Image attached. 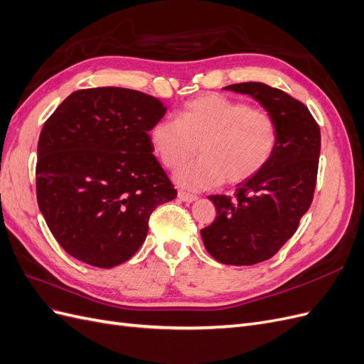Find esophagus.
Segmentation results:
<instances>
[{"instance_id": "obj_1", "label": "esophagus", "mask_w": 364, "mask_h": 364, "mask_svg": "<svg viewBox=\"0 0 364 364\" xmlns=\"http://www.w3.org/2000/svg\"><path fill=\"white\" fill-rule=\"evenodd\" d=\"M178 197L182 200V202H186V203H191L197 199L196 194H191V193H186V191H179L178 193Z\"/></svg>"}]
</instances>
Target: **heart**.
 <instances>
[{
  "mask_svg": "<svg viewBox=\"0 0 364 364\" xmlns=\"http://www.w3.org/2000/svg\"><path fill=\"white\" fill-rule=\"evenodd\" d=\"M153 151L165 168L178 170L197 150L202 159L178 174L190 190L240 185L255 178L279 144V124L270 112L222 94L186 102L178 118H161L150 130Z\"/></svg>",
  "mask_w": 364,
  "mask_h": 364,
  "instance_id": "1",
  "label": "heart"
}]
</instances>
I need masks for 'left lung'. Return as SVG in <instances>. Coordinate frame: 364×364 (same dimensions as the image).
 Returning a JSON list of instances; mask_svg holds the SVG:
<instances>
[{
  "label": "left lung",
  "instance_id": "1",
  "mask_svg": "<svg viewBox=\"0 0 364 364\" xmlns=\"http://www.w3.org/2000/svg\"><path fill=\"white\" fill-rule=\"evenodd\" d=\"M249 94L277 118L279 144L255 178L237 185L234 196H208L215 220L200 230L209 255L223 264L252 266L272 258L293 237L314 196L321 129L308 107L259 82L229 85Z\"/></svg>",
  "mask_w": 364,
  "mask_h": 364
}]
</instances>
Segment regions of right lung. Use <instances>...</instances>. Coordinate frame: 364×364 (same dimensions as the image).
I'll return each mask as SVG.
<instances>
[{"instance_id":"right-lung-1","label":"right lung","mask_w":364,"mask_h":364,"mask_svg":"<svg viewBox=\"0 0 364 364\" xmlns=\"http://www.w3.org/2000/svg\"><path fill=\"white\" fill-rule=\"evenodd\" d=\"M165 111L139 91L91 87L65 98L46 121L38 205L71 257L102 269L127 261L144 243L151 213L176 199L149 135Z\"/></svg>"}]
</instances>
